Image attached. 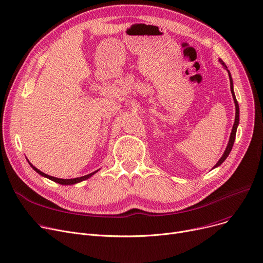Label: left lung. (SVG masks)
I'll use <instances>...</instances> for the list:
<instances>
[{"instance_id": "obj_1", "label": "left lung", "mask_w": 263, "mask_h": 263, "mask_svg": "<svg viewBox=\"0 0 263 263\" xmlns=\"http://www.w3.org/2000/svg\"><path fill=\"white\" fill-rule=\"evenodd\" d=\"M219 63L223 65V67L226 69V70L228 71V74H229V80H230V90H231V93H232V98H233V101H234V105H236V118H234V123H233V127H232V130H231V133H230V137H229V142H228V145L224 151V154L222 156V158H220L218 160V162L214 165V167H218L220 164H222L226 159L227 157L229 156L230 151L232 149V146H233V143H234V140H236V133H237V129H238V126H239V121H240V108H239V103L237 101V98H236V95H234V91H233V82H232V78H231V74L229 72V70L227 69V66L225 65V63L222 61V60H218Z\"/></svg>"}]
</instances>
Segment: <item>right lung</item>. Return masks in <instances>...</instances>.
Listing matches in <instances>:
<instances>
[{
  "instance_id": "1",
  "label": "right lung",
  "mask_w": 263,
  "mask_h": 263,
  "mask_svg": "<svg viewBox=\"0 0 263 263\" xmlns=\"http://www.w3.org/2000/svg\"><path fill=\"white\" fill-rule=\"evenodd\" d=\"M29 163H30V162H29ZM30 165L33 167V170H34L36 173H38L40 176H43V177H45V178H48V179H50V180H52V181H54V182H57V183H60V184H63V185H71V184H77V183H79V182L84 181V180H86V179L90 178L92 175H95L97 172L99 171V170H98V171L92 172V173H90V174H88V175L82 176V177H79V178H73V179H60V178H55V177L49 176V175H47V174H45V173H43V172H40L38 168H36L35 166H33L32 163H30Z\"/></svg>"
}]
</instances>
